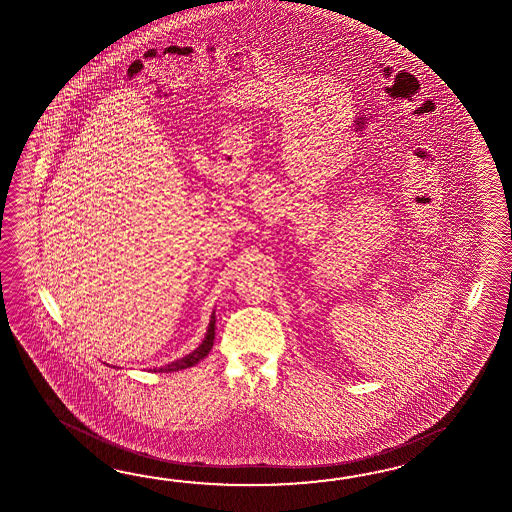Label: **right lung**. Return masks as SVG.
Listing matches in <instances>:
<instances>
[{
	"instance_id": "right-lung-1",
	"label": "right lung",
	"mask_w": 512,
	"mask_h": 512,
	"mask_svg": "<svg viewBox=\"0 0 512 512\" xmlns=\"http://www.w3.org/2000/svg\"><path fill=\"white\" fill-rule=\"evenodd\" d=\"M214 324H216V320H214V314H212L211 324H209L207 335H205V340L201 342L200 348L196 349V351H192L187 357L179 359V361L166 364V366L161 368V372H179V370H185V368H190V366L198 364L203 357H207V353L211 351L212 344H214Z\"/></svg>"
}]
</instances>
